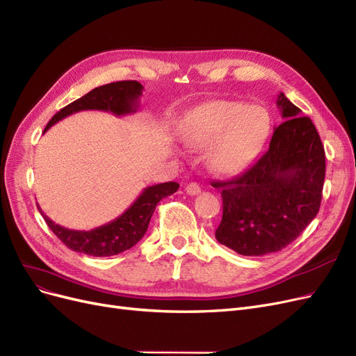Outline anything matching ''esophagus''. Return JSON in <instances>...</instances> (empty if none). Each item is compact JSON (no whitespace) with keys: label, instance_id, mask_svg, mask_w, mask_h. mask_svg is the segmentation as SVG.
<instances>
[{"label":"esophagus","instance_id":"obj_1","mask_svg":"<svg viewBox=\"0 0 356 356\" xmlns=\"http://www.w3.org/2000/svg\"><path fill=\"white\" fill-rule=\"evenodd\" d=\"M200 191H202V188H200V186H199L197 182H190L188 186L186 187V193L188 195H197Z\"/></svg>","mask_w":356,"mask_h":356}]
</instances>
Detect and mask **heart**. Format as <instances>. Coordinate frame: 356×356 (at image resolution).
<instances>
[{"mask_svg": "<svg viewBox=\"0 0 356 356\" xmlns=\"http://www.w3.org/2000/svg\"><path fill=\"white\" fill-rule=\"evenodd\" d=\"M268 128V116L261 107L213 100L190 110L182 122V138L197 149L213 143L207 156L211 169L220 175H232L252 162Z\"/></svg>", "mask_w": 356, "mask_h": 356, "instance_id": "1", "label": "heart"}]
</instances>
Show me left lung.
<instances>
[{
  "label": "left lung",
  "instance_id": "left-lung-1",
  "mask_svg": "<svg viewBox=\"0 0 356 356\" xmlns=\"http://www.w3.org/2000/svg\"><path fill=\"white\" fill-rule=\"evenodd\" d=\"M284 122L269 149L241 175L216 182L222 219L216 240L240 254L262 256L295 241L320 211L325 153L316 128L280 92Z\"/></svg>",
  "mask_w": 356,
  "mask_h": 356
}]
</instances>
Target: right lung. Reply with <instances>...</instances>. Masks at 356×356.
<instances>
[{"mask_svg": "<svg viewBox=\"0 0 356 356\" xmlns=\"http://www.w3.org/2000/svg\"><path fill=\"white\" fill-rule=\"evenodd\" d=\"M141 92L143 85L137 81H119L102 85L61 108L48 122L45 131L58 120L81 110H104L116 116L134 113L137 112ZM178 188V182H163L147 187L119 218L91 231H75L60 227L42 213L40 206L38 211L44 216L47 225L70 250L99 257L113 256L131 249L144 237L157 203L168 195H172Z\"/></svg>", "mask_w": 356, "mask_h": 356, "instance_id": "obj_1", "label": "right lung"}]
</instances>
